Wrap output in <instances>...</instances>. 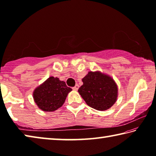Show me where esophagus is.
Listing matches in <instances>:
<instances>
[{
  "label": "esophagus",
  "mask_w": 156,
  "mask_h": 156,
  "mask_svg": "<svg viewBox=\"0 0 156 156\" xmlns=\"http://www.w3.org/2000/svg\"><path fill=\"white\" fill-rule=\"evenodd\" d=\"M78 88H79V85L78 84H76V86L75 87H73L72 88L73 90H75V91H77L78 89Z\"/></svg>",
  "instance_id": "34e87169"
}]
</instances>
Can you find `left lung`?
Here are the masks:
<instances>
[{"label": "left lung", "instance_id": "obj_1", "mask_svg": "<svg viewBox=\"0 0 156 156\" xmlns=\"http://www.w3.org/2000/svg\"><path fill=\"white\" fill-rule=\"evenodd\" d=\"M82 80L83 84L78 92L89 107L105 111L114 105L118 87L112 77L100 72H89Z\"/></svg>", "mask_w": 156, "mask_h": 156}]
</instances>
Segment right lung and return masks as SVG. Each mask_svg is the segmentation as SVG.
<instances>
[{
  "mask_svg": "<svg viewBox=\"0 0 156 156\" xmlns=\"http://www.w3.org/2000/svg\"><path fill=\"white\" fill-rule=\"evenodd\" d=\"M72 89L64 81L51 76L38 87L33 93L36 104L44 112H54L62 106Z\"/></svg>",
  "mask_w": 156,
  "mask_h": 156,
  "instance_id": "obj_1",
  "label": "right lung"
}]
</instances>
